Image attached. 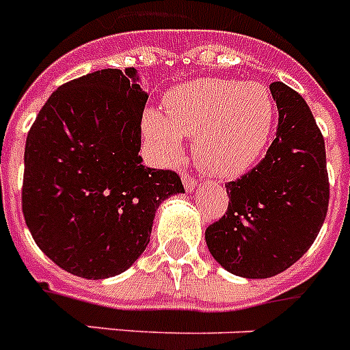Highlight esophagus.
I'll return each instance as SVG.
<instances>
[{
    "mask_svg": "<svg viewBox=\"0 0 350 350\" xmlns=\"http://www.w3.org/2000/svg\"><path fill=\"white\" fill-rule=\"evenodd\" d=\"M181 180H183V185H185V190H187V192H192V190L196 189V180L194 178H192V176L190 174H187V172H183V174H181Z\"/></svg>",
    "mask_w": 350,
    "mask_h": 350,
    "instance_id": "1",
    "label": "esophagus"
}]
</instances>
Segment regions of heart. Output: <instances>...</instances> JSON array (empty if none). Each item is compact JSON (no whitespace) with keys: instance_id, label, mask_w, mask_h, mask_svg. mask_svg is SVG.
I'll use <instances>...</instances> for the list:
<instances>
[{"instance_id":"b5f03b06","label":"heart","mask_w":350,"mask_h":350,"mask_svg":"<svg viewBox=\"0 0 350 350\" xmlns=\"http://www.w3.org/2000/svg\"><path fill=\"white\" fill-rule=\"evenodd\" d=\"M167 116L147 109L144 135L161 163L183 156V138H194V160L215 178H235L262 154L273 127L268 88L223 79L180 84L165 96Z\"/></svg>"}]
</instances>
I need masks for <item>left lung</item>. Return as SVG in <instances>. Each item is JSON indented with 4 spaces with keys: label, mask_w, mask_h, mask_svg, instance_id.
Listing matches in <instances>:
<instances>
[{
    "label": "left lung",
    "mask_w": 350,
    "mask_h": 350,
    "mask_svg": "<svg viewBox=\"0 0 350 350\" xmlns=\"http://www.w3.org/2000/svg\"><path fill=\"white\" fill-rule=\"evenodd\" d=\"M277 136L248 174L226 185L228 210L204 239L226 271L268 278L293 266L317 239L327 215L325 144L302 96L273 82Z\"/></svg>",
    "instance_id": "8db88e82"
}]
</instances>
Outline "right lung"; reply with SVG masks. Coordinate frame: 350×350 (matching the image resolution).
<instances>
[{"mask_svg": "<svg viewBox=\"0 0 350 350\" xmlns=\"http://www.w3.org/2000/svg\"><path fill=\"white\" fill-rule=\"evenodd\" d=\"M135 68H107L62 84L27 136L23 215L59 268L100 280L144 254L158 206L185 192L174 170L142 163L149 98Z\"/></svg>", "mask_w": 350, "mask_h": 350, "instance_id": "right-lung-1", "label": "right lung"}]
</instances>
